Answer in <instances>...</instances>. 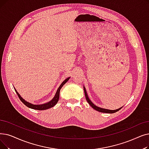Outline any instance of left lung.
Instances as JSON below:
<instances>
[{
  "instance_id": "obj_1",
  "label": "left lung",
  "mask_w": 149,
  "mask_h": 149,
  "mask_svg": "<svg viewBox=\"0 0 149 149\" xmlns=\"http://www.w3.org/2000/svg\"><path fill=\"white\" fill-rule=\"evenodd\" d=\"M83 88H84V91H85V97H86V99L87 100V102H88L89 104L90 105L91 107H92L93 108H94V109H95L96 111H99V112H101V113H116L118 111L119 109H120L122 107L119 108V109H115V110H111V109H105V108H100L99 107H97L96 105H95L94 103L90 100V99H89L88 96V94H87V93H86V89L85 88V86H83Z\"/></svg>"
}]
</instances>
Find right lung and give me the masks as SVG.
<instances>
[{
  "instance_id": "right-lung-1",
  "label": "right lung",
  "mask_w": 149,
  "mask_h": 149,
  "mask_svg": "<svg viewBox=\"0 0 149 149\" xmlns=\"http://www.w3.org/2000/svg\"><path fill=\"white\" fill-rule=\"evenodd\" d=\"M70 79V77H68V79H66L65 80H64L63 82L61 84L60 86H59V88H58L56 92V94L54 96V97L52 99L50 102H47V103H44V104H41V105H34V104H32V103H30L27 101H25L22 97L20 95V94H19L17 92V91L15 89V91L16 93V94H17L19 98L20 99V100L22 101V102L24 103V104L27 106V107L30 108H31V109H37V110H44V109H49V108H50L52 107H54L57 102H58V100H59V98H60V89L61 88L63 87V86L65 84L68 80L69 79Z\"/></svg>"
}]
</instances>
